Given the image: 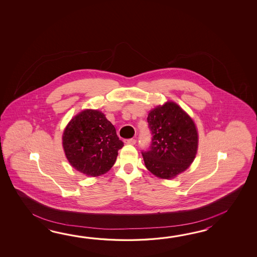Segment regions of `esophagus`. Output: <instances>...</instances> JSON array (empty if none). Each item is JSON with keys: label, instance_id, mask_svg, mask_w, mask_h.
I'll list each match as a JSON object with an SVG mask.
<instances>
[{"label": "esophagus", "instance_id": "obj_1", "mask_svg": "<svg viewBox=\"0 0 257 257\" xmlns=\"http://www.w3.org/2000/svg\"><path fill=\"white\" fill-rule=\"evenodd\" d=\"M137 141L135 139H130V140H125V143L126 144H131V145H134L136 144Z\"/></svg>", "mask_w": 257, "mask_h": 257}]
</instances>
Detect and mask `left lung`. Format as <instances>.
Instances as JSON below:
<instances>
[{"instance_id":"1","label":"left lung","mask_w":257,"mask_h":257,"mask_svg":"<svg viewBox=\"0 0 257 257\" xmlns=\"http://www.w3.org/2000/svg\"><path fill=\"white\" fill-rule=\"evenodd\" d=\"M147 120L153 136L150 150L142 153L145 166L161 179H173L196 158L197 126L191 116L173 101L151 110Z\"/></svg>"}]
</instances>
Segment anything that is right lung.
I'll return each mask as SVG.
<instances>
[{"mask_svg": "<svg viewBox=\"0 0 257 257\" xmlns=\"http://www.w3.org/2000/svg\"><path fill=\"white\" fill-rule=\"evenodd\" d=\"M123 146L114 125L97 109L79 112L67 124L62 134V147L68 162L89 177L107 173Z\"/></svg>", "mask_w": 257, "mask_h": 257, "instance_id": "obj_1", "label": "right lung"}]
</instances>
